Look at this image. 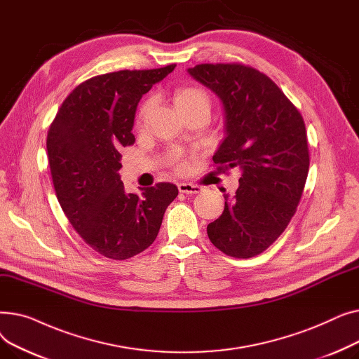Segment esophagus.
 <instances>
[{
  "instance_id": "1",
  "label": "esophagus",
  "mask_w": 359,
  "mask_h": 359,
  "mask_svg": "<svg viewBox=\"0 0 359 359\" xmlns=\"http://www.w3.org/2000/svg\"><path fill=\"white\" fill-rule=\"evenodd\" d=\"M179 192L182 194H199L202 191V187L198 184H192V183H179Z\"/></svg>"
}]
</instances>
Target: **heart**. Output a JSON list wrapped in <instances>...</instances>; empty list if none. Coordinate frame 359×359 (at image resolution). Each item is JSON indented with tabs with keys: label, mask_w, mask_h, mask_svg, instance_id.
I'll list each match as a JSON object with an SVG mask.
<instances>
[{
	"label": "heart",
	"mask_w": 359,
	"mask_h": 359,
	"mask_svg": "<svg viewBox=\"0 0 359 359\" xmlns=\"http://www.w3.org/2000/svg\"><path fill=\"white\" fill-rule=\"evenodd\" d=\"M173 102H175L176 109L179 110V113H182V115H186V113L198 110V109H205V110L210 111V106H211L208 94H206L203 90H201L198 87H194V86H183V87L176 88L175 93H173ZM149 107H151V100L148 99L141 104V107L138 110V116H137L138 123H141L144 121ZM170 160H172V163L177 168L184 167L183 156L180 153H177V151L172 153V156H170Z\"/></svg>",
	"instance_id": "1"
}]
</instances>
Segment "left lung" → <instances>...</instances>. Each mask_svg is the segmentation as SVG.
<instances>
[{
  "instance_id": "obj_1",
  "label": "left lung",
  "mask_w": 359,
  "mask_h": 359,
  "mask_svg": "<svg viewBox=\"0 0 359 359\" xmlns=\"http://www.w3.org/2000/svg\"><path fill=\"white\" fill-rule=\"evenodd\" d=\"M187 72L224 107L225 138L214 163L241 172L236 195H224L221 217L206 227L208 237L231 257L257 256L284 233L304 191L310 156L303 116L252 67L201 64Z\"/></svg>"
}]
</instances>
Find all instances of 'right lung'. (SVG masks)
Instances as JSON below:
<instances>
[{
    "label": "right lung",
    "mask_w": 359,
    "mask_h": 359,
    "mask_svg": "<svg viewBox=\"0 0 359 359\" xmlns=\"http://www.w3.org/2000/svg\"><path fill=\"white\" fill-rule=\"evenodd\" d=\"M175 67L93 77L69 93L49 126L56 198L74 230L104 257L125 260L149 248L179 194L167 182L128 194L118 173L119 151L135 142L132 126L141 97Z\"/></svg>",
    "instance_id": "1"
}]
</instances>
